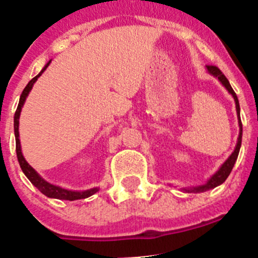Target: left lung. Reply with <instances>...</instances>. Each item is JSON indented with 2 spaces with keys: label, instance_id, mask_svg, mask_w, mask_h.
<instances>
[{
  "label": "left lung",
  "instance_id": "obj_1",
  "mask_svg": "<svg viewBox=\"0 0 258 258\" xmlns=\"http://www.w3.org/2000/svg\"><path fill=\"white\" fill-rule=\"evenodd\" d=\"M207 69H208V72L212 74V76H214L216 78H218L219 82H221V83L223 84L224 87H226L227 91H228L229 93L233 96L234 102H236L237 114H238L239 136H238V141H237V145H236V149H234V151L232 152L231 156H229L228 159L224 161V164L222 165L221 169H219L218 171H217L216 174H214L213 176H212L211 179L207 181V184L201 185V186L192 187V189H185V191H187V192H203V191H207V190L214 189L216 186L221 185L222 182L226 181V179L229 176L232 169H233L234 164H236V160H237V157H238V152H239V149H241V144H242V122H241V117H239V102H238V98H237V94L234 93V91L232 89L231 84H229L228 79H227L226 76H224V74L222 73L221 71H219V68H217V67H214V66H207Z\"/></svg>",
  "mask_w": 258,
  "mask_h": 258
}]
</instances>
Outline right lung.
<instances>
[{
	"mask_svg": "<svg viewBox=\"0 0 258 258\" xmlns=\"http://www.w3.org/2000/svg\"><path fill=\"white\" fill-rule=\"evenodd\" d=\"M51 61V60H50ZM50 61L47 62L46 66L44 67V69H42L41 72H40L39 74H37L36 77H34V78L31 79V81L27 83V86L25 87V89L22 91L21 93V97H20V102H19V106H17V109L16 112H15V117H14V128H15V137H16V154H17V160H19L20 162V166H21L22 171H24V174L26 175L27 179L31 181L32 185H35V186L37 187V189L40 190V191L44 194V196L49 197V198H55V199H62V201H77V199H86L88 198V197L93 196L94 192L98 191V187H93V189H89V190H86V191H73V190H68V189H62V187L60 186H56V185H52L50 184V182L45 181L44 179H42L41 176H40L39 174H37L36 171H35L34 169H32L31 166H30L29 164H27V161L25 160V157L22 156V152H21V145H20V139H19V118H20V113H21V108L22 106H24L25 103V99H26L27 94H29V92L31 91L32 86H34L35 82L37 81V78H39L40 76H41L42 73H44L45 69L49 67Z\"/></svg>",
	"mask_w": 258,
	"mask_h": 258,
	"instance_id": "1",
	"label": "right lung"
}]
</instances>
